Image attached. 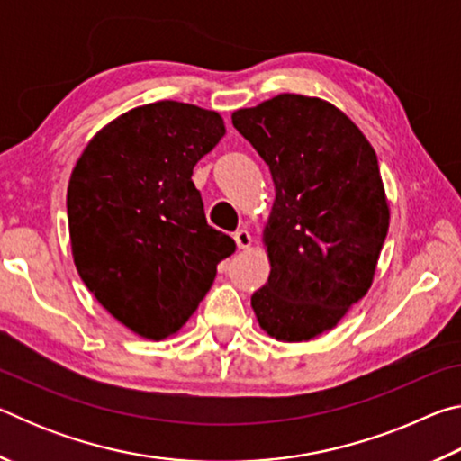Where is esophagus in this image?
<instances>
[{"label": "esophagus", "instance_id": "34e87169", "mask_svg": "<svg viewBox=\"0 0 461 461\" xmlns=\"http://www.w3.org/2000/svg\"><path fill=\"white\" fill-rule=\"evenodd\" d=\"M233 240H236L240 249H246V248H249V244H252V236H249L248 230H238L236 233H233Z\"/></svg>", "mask_w": 461, "mask_h": 461}]
</instances>
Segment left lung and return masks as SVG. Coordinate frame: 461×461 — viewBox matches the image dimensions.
<instances>
[{"label":"left lung","mask_w":461,"mask_h":461,"mask_svg":"<svg viewBox=\"0 0 461 461\" xmlns=\"http://www.w3.org/2000/svg\"><path fill=\"white\" fill-rule=\"evenodd\" d=\"M231 122L276 189L264 230L270 276L252 309L272 338L313 339L372 285L390 217L376 152L346 113L317 97L283 93L238 109Z\"/></svg>","instance_id":"obj_1"}]
</instances>
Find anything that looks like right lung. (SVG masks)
<instances>
[{
  "label": "right lung",
  "mask_w": 461,
  "mask_h": 461,
  "mask_svg": "<svg viewBox=\"0 0 461 461\" xmlns=\"http://www.w3.org/2000/svg\"><path fill=\"white\" fill-rule=\"evenodd\" d=\"M225 134L220 113L178 101L130 109L97 131L73 168L67 215L75 267L95 299L138 335L165 339L236 252L207 223L191 181Z\"/></svg>",
  "instance_id": "1"
}]
</instances>
